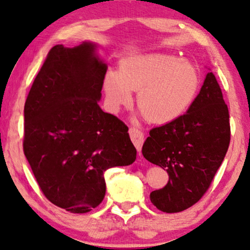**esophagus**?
<instances>
[{
  "instance_id": "1",
  "label": "esophagus",
  "mask_w": 250,
  "mask_h": 250,
  "mask_svg": "<svg viewBox=\"0 0 250 250\" xmlns=\"http://www.w3.org/2000/svg\"><path fill=\"white\" fill-rule=\"evenodd\" d=\"M129 135H130L131 142L133 143V145H135L137 150L140 152V149H142V146H143V143H144L143 132L137 128H130L129 129Z\"/></svg>"
}]
</instances>
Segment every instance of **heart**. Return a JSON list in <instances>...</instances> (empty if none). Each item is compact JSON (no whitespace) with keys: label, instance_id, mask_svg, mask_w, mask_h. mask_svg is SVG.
<instances>
[{"label":"heart","instance_id":"heart-1","mask_svg":"<svg viewBox=\"0 0 250 250\" xmlns=\"http://www.w3.org/2000/svg\"><path fill=\"white\" fill-rule=\"evenodd\" d=\"M199 83L198 70L192 63L175 55L154 53L122 60L118 72H106L103 87L113 112L130 104L132 90H138L137 104L147 119L167 124L188 110Z\"/></svg>","mask_w":250,"mask_h":250}]
</instances>
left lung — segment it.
Segmentation results:
<instances>
[{"mask_svg":"<svg viewBox=\"0 0 250 250\" xmlns=\"http://www.w3.org/2000/svg\"><path fill=\"white\" fill-rule=\"evenodd\" d=\"M230 144L229 110L213 72H208L187 113L156 126L143 146V155L168 174L164 188L150 192V202L165 213L194 205L209 188Z\"/></svg>","mask_w":250,"mask_h":250,"instance_id":"obj_1","label":"left lung"}]
</instances>
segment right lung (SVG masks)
I'll return each mask as SVG.
<instances>
[{"mask_svg": "<svg viewBox=\"0 0 250 250\" xmlns=\"http://www.w3.org/2000/svg\"><path fill=\"white\" fill-rule=\"evenodd\" d=\"M106 70L96 44L55 45L24 104V155L45 197L70 213L100 205L104 172L136 160L128 126L98 105Z\"/></svg>", "mask_w": 250, "mask_h": 250, "instance_id": "add662e5", "label": "right lung"}]
</instances>
